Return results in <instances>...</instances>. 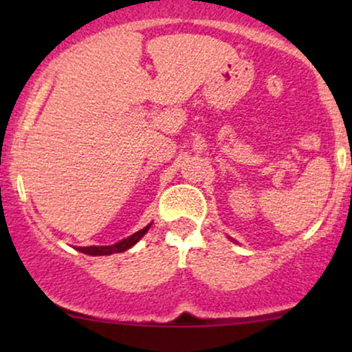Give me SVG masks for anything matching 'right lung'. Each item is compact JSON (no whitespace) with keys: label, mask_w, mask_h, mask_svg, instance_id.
Returning a JSON list of instances; mask_svg holds the SVG:
<instances>
[{"label":"right lung","mask_w":352,"mask_h":352,"mask_svg":"<svg viewBox=\"0 0 352 352\" xmlns=\"http://www.w3.org/2000/svg\"><path fill=\"white\" fill-rule=\"evenodd\" d=\"M152 225V223H151ZM151 225H147V227L139 230V232H135L134 235L124 238V240H120L119 243L116 245H109V246H79V252L86 253V254H92V256H102V254H112V253H122L125 250H129L131 246H134L137 241L142 238L145 233L148 232V228H151Z\"/></svg>","instance_id":"add662e5"}]
</instances>
